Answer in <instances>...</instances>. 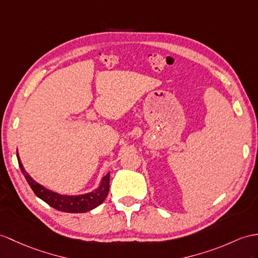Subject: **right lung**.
<instances>
[{
  "instance_id": "add662e5",
  "label": "right lung",
  "mask_w": 258,
  "mask_h": 258,
  "mask_svg": "<svg viewBox=\"0 0 258 258\" xmlns=\"http://www.w3.org/2000/svg\"><path fill=\"white\" fill-rule=\"evenodd\" d=\"M16 155L21 171L36 196L39 197L41 200H43V202L47 203L50 207H52V208L56 210L70 213L87 212L94 208H96V207L102 204L106 199V197H107L109 191V173L105 175L102 178V181H100V185L98 186V188L94 189L93 191L84 195H78V196H67V195H59L56 192H53L47 189L46 187H43L42 185L37 183V181L31 178L30 175L25 171L18 152Z\"/></svg>"
}]
</instances>
